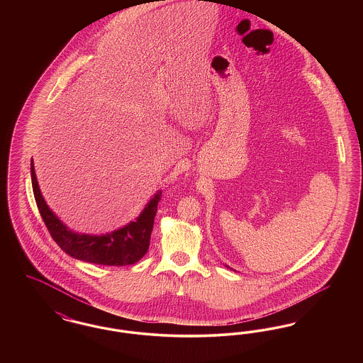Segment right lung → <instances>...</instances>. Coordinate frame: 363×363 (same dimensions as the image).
I'll return each mask as SVG.
<instances>
[{"label": "right lung", "instance_id": "1", "mask_svg": "<svg viewBox=\"0 0 363 363\" xmlns=\"http://www.w3.org/2000/svg\"><path fill=\"white\" fill-rule=\"evenodd\" d=\"M31 179L35 201L40 216L48 227L55 243L73 259L94 262L99 265H130L141 259L148 247L151 233L154 228L157 203L162 191L147 204L136 222H132L123 228L104 235L77 234L68 230L45 203L35 175L34 163L31 162Z\"/></svg>", "mask_w": 363, "mask_h": 363}]
</instances>
